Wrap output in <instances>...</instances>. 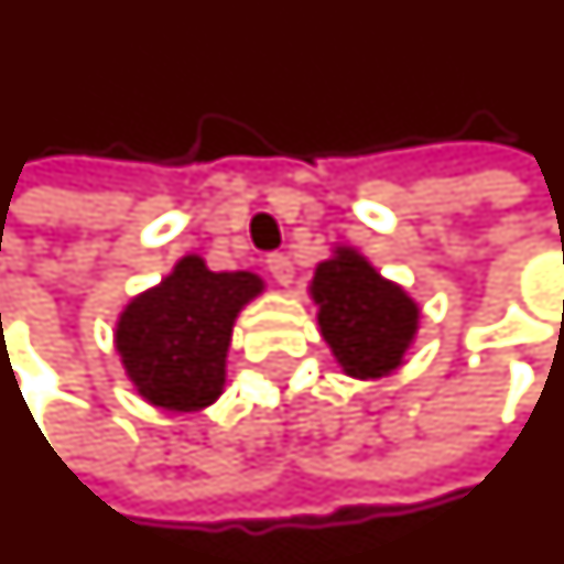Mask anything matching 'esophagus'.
<instances>
[{
    "label": "esophagus",
    "mask_w": 564,
    "mask_h": 564,
    "mask_svg": "<svg viewBox=\"0 0 564 564\" xmlns=\"http://www.w3.org/2000/svg\"><path fill=\"white\" fill-rule=\"evenodd\" d=\"M265 269H269V274L274 278V283H281V286H290V283H293V265H290L286 256L271 253L269 259H265Z\"/></svg>",
    "instance_id": "esophagus-1"
}]
</instances>
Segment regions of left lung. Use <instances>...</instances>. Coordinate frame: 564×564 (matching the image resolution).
I'll use <instances>...</instances> for the list:
<instances>
[{
    "label": "left lung",
    "instance_id": "obj_1",
    "mask_svg": "<svg viewBox=\"0 0 564 564\" xmlns=\"http://www.w3.org/2000/svg\"><path fill=\"white\" fill-rule=\"evenodd\" d=\"M308 293L323 341L345 376L376 381L405 364V350L419 336V302L357 247L336 243L333 256L314 269Z\"/></svg>",
    "mask_w": 564,
    "mask_h": 564
}]
</instances>
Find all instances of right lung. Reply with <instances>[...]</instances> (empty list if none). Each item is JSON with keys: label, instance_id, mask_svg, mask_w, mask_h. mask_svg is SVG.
<instances>
[{"label": "right lung", "instance_id": "1", "mask_svg": "<svg viewBox=\"0 0 564 564\" xmlns=\"http://www.w3.org/2000/svg\"><path fill=\"white\" fill-rule=\"evenodd\" d=\"M265 281L253 271H210L183 256L155 286L133 295L116 321V350L133 391L164 412H200L226 388L235 321Z\"/></svg>", "mask_w": 564, "mask_h": 564}]
</instances>
